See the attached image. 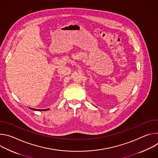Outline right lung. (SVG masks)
Segmentation results:
<instances>
[{"label": "right lung", "mask_w": 158, "mask_h": 158, "mask_svg": "<svg viewBox=\"0 0 158 158\" xmlns=\"http://www.w3.org/2000/svg\"><path fill=\"white\" fill-rule=\"evenodd\" d=\"M34 110H38V111H42V110H49V109H32V108H31Z\"/></svg>", "instance_id": "obj_1"}]
</instances>
